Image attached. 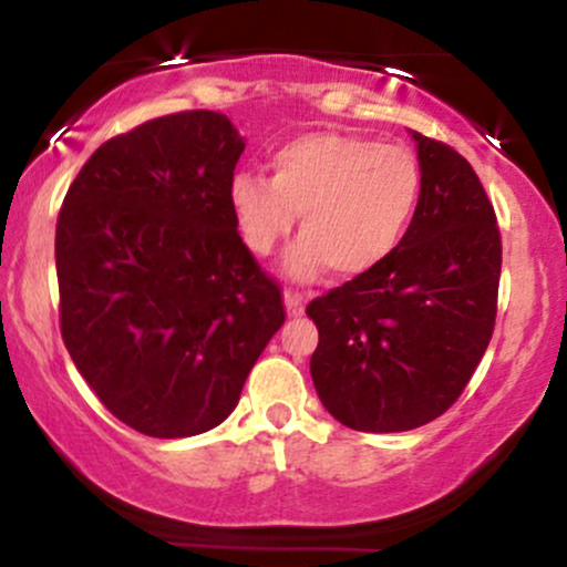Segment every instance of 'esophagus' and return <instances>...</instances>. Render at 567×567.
<instances>
[{"label":"esophagus","mask_w":567,"mask_h":567,"mask_svg":"<svg viewBox=\"0 0 567 567\" xmlns=\"http://www.w3.org/2000/svg\"><path fill=\"white\" fill-rule=\"evenodd\" d=\"M285 309H288L290 317L303 315V296L298 290H285Z\"/></svg>","instance_id":"34e87169"}]
</instances>
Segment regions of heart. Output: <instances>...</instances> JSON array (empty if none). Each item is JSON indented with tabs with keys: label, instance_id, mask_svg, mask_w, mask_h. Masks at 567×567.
<instances>
[{
	"label": "heart",
	"instance_id": "b5f03b06",
	"mask_svg": "<svg viewBox=\"0 0 567 567\" xmlns=\"http://www.w3.org/2000/svg\"><path fill=\"white\" fill-rule=\"evenodd\" d=\"M271 178L234 175L229 205L247 250L269 256L301 213V239L288 275L311 279L330 269L360 277L386 261L419 210L421 171L413 154L362 135H298L269 159Z\"/></svg>",
	"mask_w": 567,
	"mask_h": 567
}]
</instances>
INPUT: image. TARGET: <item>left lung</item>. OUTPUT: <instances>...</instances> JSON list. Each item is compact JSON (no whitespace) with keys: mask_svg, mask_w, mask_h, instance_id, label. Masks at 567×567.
Returning <instances> with one entry per match:
<instances>
[{"mask_svg":"<svg viewBox=\"0 0 567 567\" xmlns=\"http://www.w3.org/2000/svg\"><path fill=\"white\" fill-rule=\"evenodd\" d=\"M413 138L421 199L402 243L306 306L320 330L311 381L328 413L357 432H408L445 413L496 324V210L455 148Z\"/></svg>","mask_w":567,"mask_h":567,"instance_id":"obj_1","label":"left lung"}]
</instances>
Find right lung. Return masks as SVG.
Masks as SVG:
<instances>
[{"mask_svg":"<svg viewBox=\"0 0 567 567\" xmlns=\"http://www.w3.org/2000/svg\"><path fill=\"white\" fill-rule=\"evenodd\" d=\"M243 152L224 114L157 116L103 143L58 213L63 343L97 400L148 437L218 426L285 322L229 205Z\"/></svg>","mask_w":567,"mask_h":567,"instance_id":"1","label":"right lung"}]
</instances>
